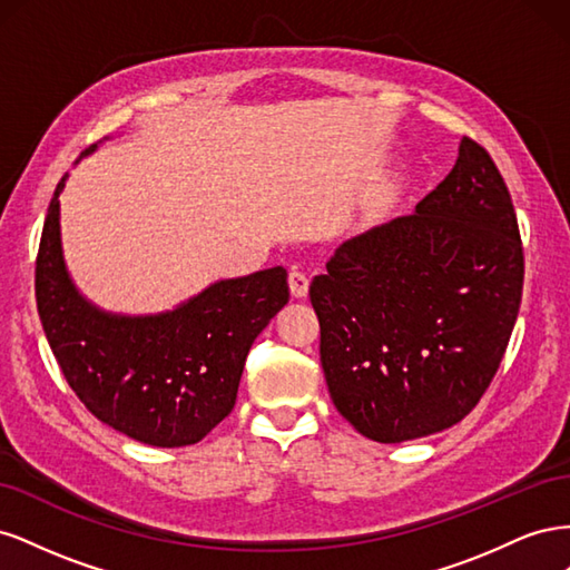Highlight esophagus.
<instances>
[{"label":"esophagus","instance_id":"esophagus-1","mask_svg":"<svg viewBox=\"0 0 570 570\" xmlns=\"http://www.w3.org/2000/svg\"><path fill=\"white\" fill-rule=\"evenodd\" d=\"M287 283H289L292 297H297V299L306 297V292H308V278H306V273H302V271H297V268H292L289 275H287Z\"/></svg>","mask_w":570,"mask_h":570}]
</instances>
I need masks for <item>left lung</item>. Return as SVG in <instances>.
<instances>
[{
    "instance_id": "1",
    "label": "left lung",
    "mask_w": 570,
    "mask_h": 570,
    "mask_svg": "<svg viewBox=\"0 0 570 570\" xmlns=\"http://www.w3.org/2000/svg\"><path fill=\"white\" fill-rule=\"evenodd\" d=\"M308 297L335 409L406 442L469 416L502 364L523 292L507 183L471 137L416 212L342 243Z\"/></svg>"
}]
</instances>
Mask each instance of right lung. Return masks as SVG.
Listing matches in <instances>:
<instances>
[{"label": "right lung", "instance_id": "right-lung-1", "mask_svg": "<svg viewBox=\"0 0 570 570\" xmlns=\"http://www.w3.org/2000/svg\"><path fill=\"white\" fill-rule=\"evenodd\" d=\"M66 178L49 202L36 264L38 314L66 383L118 433L151 446L195 444L233 411L252 342L289 299L287 271L218 281L154 316L101 312L63 264Z\"/></svg>", "mask_w": 570, "mask_h": 570}]
</instances>
